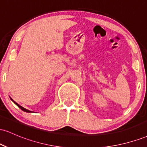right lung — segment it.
<instances>
[{
    "instance_id": "right-lung-1",
    "label": "right lung",
    "mask_w": 147,
    "mask_h": 147,
    "mask_svg": "<svg viewBox=\"0 0 147 147\" xmlns=\"http://www.w3.org/2000/svg\"><path fill=\"white\" fill-rule=\"evenodd\" d=\"M10 99H11V101H12V102H14V104H16V106H17L18 108H20V109H21L22 111H24V112H26V113H34V112H33V111H29V110H28V109H25V108H23V106H21V105H19V104H17V103H16V102H14V100H13V99H11V97H10Z\"/></svg>"
}]
</instances>
